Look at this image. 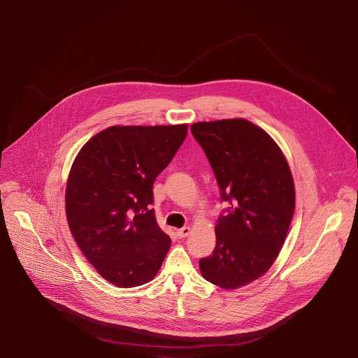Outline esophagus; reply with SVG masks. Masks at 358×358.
Segmentation results:
<instances>
[{"mask_svg":"<svg viewBox=\"0 0 358 358\" xmlns=\"http://www.w3.org/2000/svg\"><path fill=\"white\" fill-rule=\"evenodd\" d=\"M189 234H190V227H189V226H185V227H182V229H179V230H176V236H178L179 238L187 237Z\"/></svg>","mask_w":358,"mask_h":358,"instance_id":"1","label":"esophagus"}]
</instances>
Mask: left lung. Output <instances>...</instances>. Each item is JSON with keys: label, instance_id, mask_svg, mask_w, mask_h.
Returning a JSON list of instances; mask_svg holds the SVG:
<instances>
[{"label": "left lung", "instance_id": "left-lung-1", "mask_svg": "<svg viewBox=\"0 0 358 358\" xmlns=\"http://www.w3.org/2000/svg\"><path fill=\"white\" fill-rule=\"evenodd\" d=\"M192 134L229 203L200 270L206 281L236 289L263 275L282 248L295 209L292 173L275 142L247 120L197 122Z\"/></svg>", "mask_w": 358, "mask_h": 358}]
</instances>
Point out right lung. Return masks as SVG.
Returning <instances> with one entry per match:
<instances>
[{
	"mask_svg": "<svg viewBox=\"0 0 358 358\" xmlns=\"http://www.w3.org/2000/svg\"><path fill=\"white\" fill-rule=\"evenodd\" d=\"M187 135V125L110 127L77 154L66 215L81 252L108 282L152 281L171 238L154 215L153 185Z\"/></svg>",
	"mask_w": 358,
	"mask_h": 358,
	"instance_id": "obj_1",
	"label": "right lung"
}]
</instances>
